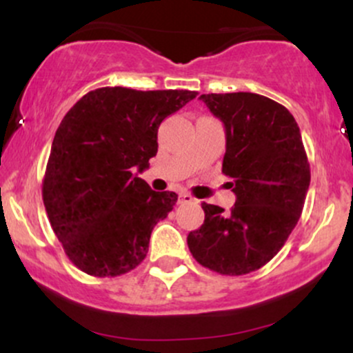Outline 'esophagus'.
Here are the masks:
<instances>
[{
    "instance_id": "34e87169",
    "label": "esophagus",
    "mask_w": 353,
    "mask_h": 353,
    "mask_svg": "<svg viewBox=\"0 0 353 353\" xmlns=\"http://www.w3.org/2000/svg\"><path fill=\"white\" fill-rule=\"evenodd\" d=\"M192 196H189V194H179V204H189V202H194Z\"/></svg>"
}]
</instances>
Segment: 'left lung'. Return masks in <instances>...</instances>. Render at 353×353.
Returning a JSON list of instances; mask_svg holds the SVG:
<instances>
[{"label":"left lung","instance_id":"left-lung-1","mask_svg":"<svg viewBox=\"0 0 353 353\" xmlns=\"http://www.w3.org/2000/svg\"><path fill=\"white\" fill-rule=\"evenodd\" d=\"M224 123L222 172L232 182L236 204L229 212L205 204L204 224L188 236L192 257L222 275L261 269L285 244L310 184L301 129L282 104L254 94H202Z\"/></svg>","mask_w":353,"mask_h":353}]
</instances>
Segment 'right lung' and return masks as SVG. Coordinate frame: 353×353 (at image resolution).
<instances>
[{
  "instance_id": "add662e5",
  "label": "right lung",
  "mask_w": 353,
  "mask_h": 353,
  "mask_svg": "<svg viewBox=\"0 0 353 353\" xmlns=\"http://www.w3.org/2000/svg\"><path fill=\"white\" fill-rule=\"evenodd\" d=\"M196 91L99 88L61 121L43 179V202L70 261L94 277H117L144 261L154 225L176 192L137 177L157 152V129Z\"/></svg>"
}]
</instances>
